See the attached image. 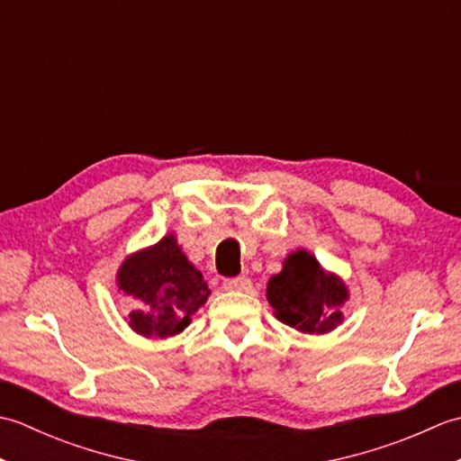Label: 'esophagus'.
Returning a JSON list of instances; mask_svg holds the SVG:
<instances>
[{"label":"esophagus","instance_id":"obj_1","mask_svg":"<svg viewBox=\"0 0 461 461\" xmlns=\"http://www.w3.org/2000/svg\"><path fill=\"white\" fill-rule=\"evenodd\" d=\"M223 285H225V289H230V291H249L251 281L246 276H240L236 279H228L223 283Z\"/></svg>","mask_w":461,"mask_h":461}]
</instances>
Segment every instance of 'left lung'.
Wrapping results in <instances>:
<instances>
[{"label":"left lung","mask_w":461,"mask_h":461,"mask_svg":"<svg viewBox=\"0 0 461 461\" xmlns=\"http://www.w3.org/2000/svg\"><path fill=\"white\" fill-rule=\"evenodd\" d=\"M347 299L345 283L322 269L305 249L293 251L283 263V271L267 283V301L276 309V317L309 335L337 329Z\"/></svg>","instance_id":"8db88e82"}]
</instances>
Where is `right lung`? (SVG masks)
I'll return each instance as SVG.
<instances>
[{"instance_id": "right-lung-1", "label": "right lung", "mask_w": 461, "mask_h": 461, "mask_svg": "<svg viewBox=\"0 0 461 461\" xmlns=\"http://www.w3.org/2000/svg\"><path fill=\"white\" fill-rule=\"evenodd\" d=\"M116 281L126 295L140 301V309L129 315V325L149 339L178 335L210 295L202 273L184 256L172 233L126 258Z\"/></svg>"}]
</instances>
